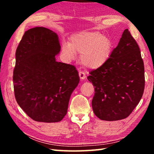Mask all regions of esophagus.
<instances>
[{"mask_svg":"<svg viewBox=\"0 0 154 154\" xmlns=\"http://www.w3.org/2000/svg\"><path fill=\"white\" fill-rule=\"evenodd\" d=\"M79 77H80L81 80L84 79L85 78V73L83 72H79Z\"/></svg>","mask_w":154,"mask_h":154,"instance_id":"obj_1","label":"esophagus"}]
</instances>
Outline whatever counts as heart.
<instances>
[{
	"mask_svg": "<svg viewBox=\"0 0 154 154\" xmlns=\"http://www.w3.org/2000/svg\"><path fill=\"white\" fill-rule=\"evenodd\" d=\"M62 56L71 61L81 54L80 60L89 69H98L108 61L112 51L110 38L98 32H81L72 35L69 43L62 45Z\"/></svg>",
	"mask_w": 154,
	"mask_h": 154,
	"instance_id": "heart-1",
	"label": "heart"
}]
</instances>
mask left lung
<instances>
[{
	"mask_svg": "<svg viewBox=\"0 0 154 154\" xmlns=\"http://www.w3.org/2000/svg\"><path fill=\"white\" fill-rule=\"evenodd\" d=\"M144 73L139 45L126 29L106 64L88 77L94 87L92 105L96 116L105 121L129 116L143 96Z\"/></svg>",
	"mask_w": 154,
	"mask_h": 154,
	"instance_id": "1",
	"label": "left lung"
}]
</instances>
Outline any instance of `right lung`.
I'll return each instance as SVG.
<instances>
[{"instance_id":"obj_1","label":"right lung","mask_w":154,"mask_h":154,"mask_svg":"<svg viewBox=\"0 0 154 154\" xmlns=\"http://www.w3.org/2000/svg\"><path fill=\"white\" fill-rule=\"evenodd\" d=\"M60 48L56 33L35 27L26 31L16 49L13 77L15 97L35 121H61L79 82L76 68L56 61Z\"/></svg>"}]
</instances>
